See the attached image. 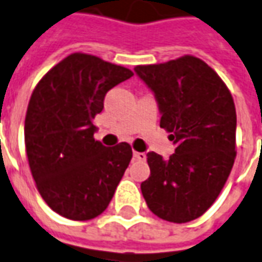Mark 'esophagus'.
<instances>
[{"instance_id":"1","label":"esophagus","mask_w":262,"mask_h":262,"mask_svg":"<svg viewBox=\"0 0 262 262\" xmlns=\"http://www.w3.org/2000/svg\"><path fill=\"white\" fill-rule=\"evenodd\" d=\"M133 158H135L136 161H140V162L146 161V155L142 154V152H133Z\"/></svg>"}]
</instances>
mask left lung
<instances>
[{
    "instance_id": "8db88e82",
    "label": "left lung",
    "mask_w": 262,
    "mask_h": 262,
    "mask_svg": "<svg viewBox=\"0 0 262 262\" xmlns=\"http://www.w3.org/2000/svg\"><path fill=\"white\" fill-rule=\"evenodd\" d=\"M135 71L155 93L161 127L169 132L175 154L165 161L149 152L150 176L140 189L159 218L185 224L209 209L234 166L236 112L232 94L216 71L195 56Z\"/></svg>"
}]
</instances>
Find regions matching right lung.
I'll return each instance as SVG.
<instances>
[{"label": "right lung", "instance_id": "1", "mask_svg": "<svg viewBox=\"0 0 262 262\" xmlns=\"http://www.w3.org/2000/svg\"><path fill=\"white\" fill-rule=\"evenodd\" d=\"M132 76L123 66L73 53L34 89L24 123L28 165L41 198L64 218L99 216L130 163L129 143L106 147L94 139L93 119L108 90Z\"/></svg>", "mask_w": 262, "mask_h": 262}]
</instances>
